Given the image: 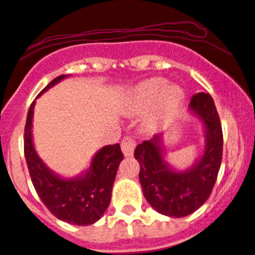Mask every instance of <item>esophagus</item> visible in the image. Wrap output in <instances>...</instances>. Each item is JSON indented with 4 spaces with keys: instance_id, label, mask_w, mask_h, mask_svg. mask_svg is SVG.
<instances>
[{
    "instance_id": "1",
    "label": "esophagus",
    "mask_w": 255,
    "mask_h": 255,
    "mask_svg": "<svg viewBox=\"0 0 255 255\" xmlns=\"http://www.w3.org/2000/svg\"><path fill=\"white\" fill-rule=\"evenodd\" d=\"M121 149L123 155L129 157V156L133 155L134 149H135V140L133 138H130V136H125L121 142Z\"/></svg>"
}]
</instances>
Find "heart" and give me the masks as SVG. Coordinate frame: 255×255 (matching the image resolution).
<instances>
[{
  "mask_svg": "<svg viewBox=\"0 0 255 255\" xmlns=\"http://www.w3.org/2000/svg\"><path fill=\"white\" fill-rule=\"evenodd\" d=\"M183 99L184 92L180 87L168 86L163 78L153 77L139 83L133 89L128 99L127 110L132 115L140 114L155 102L142 121V129L153 133L180 106Z\"/></svg>",
  "mask_w": 255,
  "mask_h": 255,
  "instance_id": "b5f03b06",
  "label": "heart"
}]
</instances>
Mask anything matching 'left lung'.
<instances>
[{"mask_svg": "<svg viewBox=\"0 0 255 255\" xmlns=\"http://www.w3.org/2000/svg\"><path fill=\"white\" fill-rule=\"evenodd\" d=\"M190 111L205 126V152L189 169L175 170L164 159L162 134L142 141L134 150L140 164L139 181L142 194L155 211L181 218L194 213L212 194L223 158V130L213 98L197 93Z\"/></svg>", "mask_w": 255, "mask_h": 255, "instance_id": "obj_1", "label": "left lung"}]
</instances>
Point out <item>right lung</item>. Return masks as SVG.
Segmentation results:
<instances>
[{"label": "right lung", "mask_w": 255, "mask_h": 255, "mask_svg": "<svg viewBox=\"0 0 255 255\" xmlns=\"http://www.w3.org/2000/svg\"><path fill=\"white\" fill-rule=\"evenodd\" d=\"M68 75H60L38 94L48 91ZM37 97V98H38ZM35 102L30 105L24 134V153L30 177L38 197L58 219L72 225H91L98 222L110 205L117 169L123 159L120 144L106 145L92 158L89 168L81 175L65 179L52 172L38 157L32 141V116Z\"/></svg>", "instance_id": "right-lung-1"}]
</instances>
